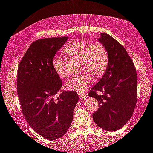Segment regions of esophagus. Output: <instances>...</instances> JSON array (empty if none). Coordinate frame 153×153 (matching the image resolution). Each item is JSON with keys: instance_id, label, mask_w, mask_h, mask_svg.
Here are the masks:
<instances>
[{"instance_id": "1", "label": "esophagus", "mask_w": 153, "mask_h": 153, "mask_svg": "<svg viewBox=\"0 0 153 153\" xmlns=\"http://www.w3.org/2000/svg\"><path fill=\"white\" fill-rule=\"evenodd\" d=\"M78 95H79V98L81 100H85L86 98V97H87V95H86V94H84V93H80Z\"/></svg>"}]
</instances>
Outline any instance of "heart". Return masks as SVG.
Listing matches in <instances>:
<instances>
[{
  "instance_id": "b5f03b06",
  "label": "heart",
  "mask_w": 153,
  "mask_h": 153,
  "mask_svg": "<svg viewBox=\"0 0 153 153\" xmlns=\"http://www.w3.org/2000/svg\"><path fill=\"white\" fill-rule=\"evenodd\" d=\"M63 53L69 58H78L81 73L72 76L65 84L67 90L81 92L89 87L92 77L98 78L105 72L108 66V53L104 45L99 43H89L83 41H73L63 49ZM52 67L58 77L68 76L64 60L61 56L52 58Z\"/></svg>"
}]
</instances>
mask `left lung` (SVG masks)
<instances>
[{
	"mask_svg": "<svg viewBox=\"0 0 153 153\" xmlns=\"http://www.w3.org/2000/svg\"><path fill=\"white\" fill-rule=\"evenodd\" d=\"M108 53V66L89 96L99 103L92 115L95 123L106 131L121 129L132 117L137 101V73L124 47L112 37L101 33L98 38Z\"/></svg>",
	"mask_w": 153,
	"mask_h": 153,
	"instance_id": "1",
	"label": "left lung"
}]
</instances>
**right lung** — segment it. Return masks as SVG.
Returning a JSON list of instances; mask_svg holds the SVG:
<instances>
[{"instance_id": "1", "label": "right lung", "mask_w": 153, "mask_h": 153, "mask_svg": "<svg viewBox=\"0 0 153 153\" xmlns=\"http://www.w3.org/2000/svg\"><path fill=\"white\" fill-rule=\"evenodd\" d=\"M68 37L34 41L18 69L17 88L22 112L29 126L44 138L62 137L70 126L78 95L60 92L62 81L52 67V58Z\"/></svg>"}]
</instances>
